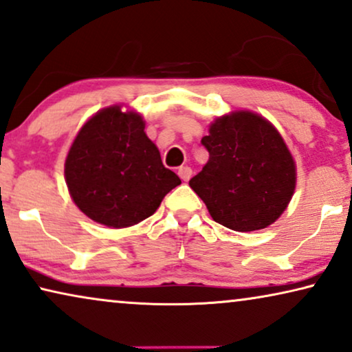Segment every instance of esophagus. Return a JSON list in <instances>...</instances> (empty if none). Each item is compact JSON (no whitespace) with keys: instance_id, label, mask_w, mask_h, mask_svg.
I'll return each instance as SVG.
<instances>
[{"instance_id":"obj_1","label":"esophagus","mask_w":352,"mask_h":352,"mask_svg":"<svg viewBox=\"0 0 352 352\" xmlns=\"http://www.w3.org/2000/svg\"><path fill=\"white\" fill-rule=\"evenodd\" d=\"M177 175H179L182 181H188V179H190V176H192L190 166H181L179 170H177Z\"/></svg>"}]
</instances>
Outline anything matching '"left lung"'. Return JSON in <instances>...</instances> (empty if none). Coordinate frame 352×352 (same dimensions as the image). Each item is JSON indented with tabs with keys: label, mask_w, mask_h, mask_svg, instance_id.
<instances>
[{
	"label": "left lung",
	"mask_w": 352,
	"mask_h": 352,
	"mask_svg": "<svg viewBox=\"0 0 352 352\" xmlns=\"http://www.w3.org/2000/svg\"><path fill=\"white\" fill-rule=\"evenodd\" d=\"M201 144L210 152L188 186L214 221L235 232L262 230L292 200L297 166L272 122L239 109L217 117Z\"/></svg>",
	"instance_id": "1"
}]
</instances>
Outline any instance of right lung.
Instances as JSON below:
<instances>
[{"label":"right lung","instance_id":"obj_1","mask_svg":"<svg viewBox=\"0 0 352 352\" xmlns=\"http://www.w3.org/2000/svg\"><path fill=\"white\" fill-rule=\"evenodd\" d=\"M136 111L113 104L94 114L76 135L65 160L74 205L111 228L131 227L159 210L181 179L162 164Z\"/></svg>","mask_w":352,"mask_h":352}]
</instances>
